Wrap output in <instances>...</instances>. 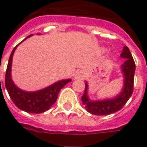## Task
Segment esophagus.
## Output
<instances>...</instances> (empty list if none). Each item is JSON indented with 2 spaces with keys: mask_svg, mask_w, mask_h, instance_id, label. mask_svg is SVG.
Returning <instances> with one entry per match:
<instances>
[{
  "mask_svg": "<svg viewBox=\"0 0 147 147\" xmlns=\"http://www.w3.org/2000/svg\"><path fill=\"white\" fill-rule=\"evenodd\" d=\"M85 77V72L84 71H78L76 72L75 75V78L77 80H81V79H84Z\"/></svg>",
  "mask_w": 147,
  "mask_h": 147,
  "instance_id": "obj_1",
  "label": "esophagus"
}]
</instances>
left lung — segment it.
<instances>
[{
  "instance_id": "left-lung-1",
  "label": "left lung",
  "mask_w": 147,
  "mask_h": 147,
  "mask_svg": "<svg viewBox=\"0 0 147 147\" xmlns=\"http://www.w3.org/2000/svg\"><path fill=\"white\" fill-rule=\"evenodd\" d=\"M120 56L126 59L122 65V71L124 75V87L122 92L117 97L101 101H91L88 96V84H85L84 94L82 96L81 100L86 110L92 115H107L116 112L122 109L128 99L131 98L134 91L135 63L127 46L123 48Z\"/></svg>"
}]
</instances>
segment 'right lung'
<instances>
[{
    "instance_id": "1",
    "label": "right lung",
    "mask_w": 147,
    "mask_h": 147,
    "mask_svg": "<svg viewBox=\"0 0 147 147\" xmlns=\"http://www.w3.org/2000/svg\"><path fill=\"white\" fill-rule=\"evenodd\" d=\"M31 36H32V34L28 36V37ZM17 46L18 45H16L13 49V52L9 56V63L6 69L5 79L6 89L11 99L19 109L26 112L34 113V114L45 112V111L49 110L56 102L58 94L61 90V88H63L67 83H69L71 80L69 79V80L58 81L54 84L49 86V88L34 92H28L19 89L13 84L11 79L12 59H13V53Z\"/></svg>"
}]
</instances>
